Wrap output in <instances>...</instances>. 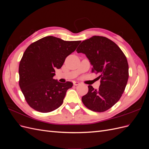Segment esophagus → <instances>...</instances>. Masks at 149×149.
<instances>
[{
  "label": "esophagus",
  "instance_id": "obj_1",
  "mask_svg": "<svg viewBox=\"0 0 149 149\" xmlns=\"http://www.w3.org/2000/svg\"><path fill=\"white\" fill-rule=\"evenodd\" d=\"M79 84H80V83H79V82H78V81H74V82H73V84H74V86L79 85Z\"/></svg>",
  "mask_w": 149,
  "mask_h": 149
}]
</instances>
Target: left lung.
Here are the masks:
<instances>
[{
	"mask_svg": "<svg viewBox=\"0 0 149 149\" xmlns=\"http://www.w3.org/2000/svg\"><path fill=\"white\" fill-rule=\"evenodd\" d=\"M76 52L85 54L101 79L97 89L88 86V93L82 97L84 106L94 112L110 109L120 100L127 83L129 65L124 53L112 40L100 36L82 42Z\"/></svg>",
	"mask_w": 149,
	"mask_h": 149,
	"instance_id": "1",
	"label": "left lung"
}]
</instances>
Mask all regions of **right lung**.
Segmentation results:
<instances>
[{
  "instance_id": "1",
  "label": "right lung",
  "mask_w": 149,
  "mask_h": 149,
  "mask_svg": "<svg viewBox=\"0 0 149 149\" xmlns=\"http://www.w3.org/2000/svg\"><path fill=\"white\" fill-rule=\"evenodd\" d=\"M81 41H65L48 36L31 43L20 62L19 86L29 105L40 112L58 109L63 102L67 90L73 83H62L53 79L66 58Z\"/></svg>"
}]
</instances>
